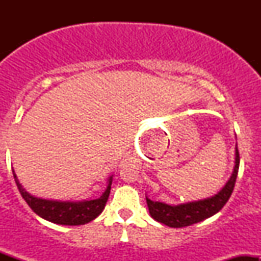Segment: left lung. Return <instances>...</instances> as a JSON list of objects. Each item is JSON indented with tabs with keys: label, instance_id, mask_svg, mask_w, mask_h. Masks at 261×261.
I'll list each match as a JSON object with an SVG mask.
<instances>
[{
	"label": "left lung",
	"instance_id": "1",
	"mask_svg": "<svg viewBox=\"0 0 261 261\" xmlns=\"http://www.w3.org/2000/svg\"><path fill=\"white\" fill-rule=\"evenodd\" d=\"M239 169V152L236 146V161L232 175L216 195L199 201L180 203V205H168V203L152 201L146 196V201L149 210V215L157 222H161L172 228H181V227L191 226V224L201 222L206 218L214 216L226 205L232 195L234 189L236 179Z\"/></svg>",
	"mask_w": 261,
	"mask_h": 261
}]
</instances>
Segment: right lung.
Here are the masks:
<instances>
[{"mask_svg": "<svg viewBox=\"0 0 261 261\" xmlns=\"http://www.w3.org/2000/svg\"><path fill=\"white\" fill-rule=\"evenodd\" d=\"M13 172L14 180H16L17 188L19 190L20 195L25 200L31 207L38 216L44 220L50 221L53 223L65 224V226H80V224H86L97 218L101 214L106 203L109 197L110 189H112L113 175L108 179V187L100 197L94 200H83L79 202L71 201H56V200H45L39 199L31 195L25 189L22 187L19 180H18L16 173Z\"/></svg>", "mask_w": 261, "mask_h": 261, "instance_id": "add662e5", "label": "right lung"}]
</instances>
